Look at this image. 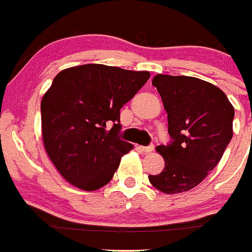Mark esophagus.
<instances>
[{"mask_svg":"<svg viewBox=\"0 0 252 252\" xmlns=\"http://www.w3.org/2000/svg\"><path fill=\"white\" fill-rule=\"evenodd\" d=\"M140 150L142 153H151L154 150V145H149V146H140Z\"/></svg>","mask_w":252,"mask_h":252,"instance_id":"34e87169","label":"esophagus"}]
</instances>
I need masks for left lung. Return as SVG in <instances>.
<instances>
[{"label": "left lung", "instance_id": "1", "mask_svg": "<svg viewBox=\"0 0 252 252\" xmlns=\"http://www.w3.org/2000/svg\"><path fill=\"white\" fill-rule=\"evenodd\" d=\"M153 86L168 113L173 141L157 148L165 165L149 180L165 194L188 192L221 160L232 139L235 108L223 91L199 78L157 74Z\"/></svg>", "mask_w": 252, "mask_h": 252}]
</instances>
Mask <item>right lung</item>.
<instances>
[{
    "instance_id": "right-lung-1",
    "label": "right lung",
    "mask_w": 252,
    "mask_h": 252,
    "mask_svg": "<svg viewBox=\"0 0 252 252\" xmlns=\"http://www.w3.org/2000/svg\"><path fill=\"white\" fill-rule=\"evenodd\" d=\"M149 78V72L103 64L58 73L41 99V133L48 157L66 182L92 192L112 179L121 158L133 149L117 137L120 110Z\"/></svg>"
}]
</instances>
